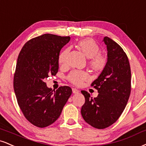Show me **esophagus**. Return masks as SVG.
Instances as JSON below:
<instances>
[{"instance_id": "esophagus-1", "label": "esophagus", "mask_w": 146, "mask_h": 146, "mask_svg": "<svg viewBox=\"0 0 146 146\" xmlns=\"http://www.w3.org/2000/svg\"><path fill=\"white\" fill-rule=\"evenodd\" d=\"M72 91H73V94H78V93L80 92V90H78V89H76V88H72Z\"/></svg>"}]
</instances>
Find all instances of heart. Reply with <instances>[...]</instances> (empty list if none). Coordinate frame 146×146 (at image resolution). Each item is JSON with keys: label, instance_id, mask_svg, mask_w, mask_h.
Returning <instances> with one entry per match:
<instances>
[{"label": "heart", "instance_id": "heart-1", "mask_svg": "<svg viewBox=\"0 0 146 146\" xmlns=\"http://www.w3.org/2000/svg\"><path fill=\"white\" fill-rule=\"evenodd\" d=\"M77 46L87 58H88V66L95 73H101L106 65L105 56L100 53V47L94 39L90 38H84L78 42ZM68 52V48L64 50L59 54L58 62L64 64ZM68 80L75 86H80L89 79V74L85 71L74 70L67 76Z\"/></svg>", "mask_w": 146, "mask_h": 146}]
</instances>
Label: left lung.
<instances>
[{"mask_svg": "<svg viewBox=\"0 0 146 146\" xmlns=\"http://www.w3.org/2000/svg\"><path fill=\"white\" fill-rule=\"evenodd\" d=\"M108 62L91 86L99 94L92 98L82 90L85 103L81 113L84 120L98 129L108 128L117 120L129 101L131 91V72L129 59L123 49L111 38L105 36Z\"/></svg>", "mask_w": 146, "mask_h": 146, "instance_id": "8db88e82", "label": "left lung"}]
</instances>
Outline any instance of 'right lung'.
<instances>
[{
  "label": "right lung",
  "mask_w": 146,
  "mask_h": 146,
  "mask_svg": "<svg viewBox=\"0 0 146 146\" xmlns=\"http://www.w3.org/2000/svg\"><path fill=\"white\" fill-rule=\"evenodd\" d=\"M70 36L44 34L31 38L19 54L13 77L17 103L24 117L31 124L44 128L58 118L71 96L69 86L56 90L44 82L58 71V56Z\"/></svg>",
  "instance_id": "1"
}]
</instances>
